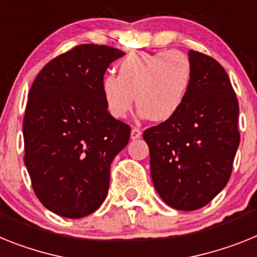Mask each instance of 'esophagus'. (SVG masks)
I'll return each mask as SVG.
<instances>
[{
	"instance_id": "34e87169",
	"label": "esophagus",
	"mask_w": 257,
	"mask_h": 257,
	"mask_svg": "<svg viewBox=\"0 0 257 257\" xmlns=\"http://www.w3.org/2000/svg\"><path fill=\"white\" fill-rule=\"evenodd\" d=\"M141 135H142L141 129L136 128V126H133V128H132V132H131L132 140H137V138L141 137Z\"/></svg>"
}]
</instances>
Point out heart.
I'll list each match as a JSON object with an SVG mask.
<instances>
[{"label":"heart","mask_w":257,"mask_h":257,"mask_svg":"<svg viewBox=\"0 0 257 257\" xmlns=\"http://www.w3.org/2000/svg\"><path fill=\"white\" fill-rule=\"evenodd\" d=\"M191 80V61L182 51H135L120 62L119 76H103L101 89L107 111L116 119L125 117L136 99L142 116L167 121L184 107Z\"/></svg>","instance_id":"obj_1"}]
</instances>
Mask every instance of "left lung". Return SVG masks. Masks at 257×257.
<instances>
[{"mask_svg": "<svg viewBox=\"0 0 257 257\" xmlns=\"http://www.w3.org/2000/svg\"><path fill=\"white\" fill-rule=\"evenodd\" d=\"M190 90L181 111L144 132L151 178L172 208L194 211L226 186L239 146V106L226 71L213 58L190 50Z\"/></svg>", "mask_w": 257, "mask_h": 257, "instance_id": "8db88e82", "label": "left lung"}]
</instances>
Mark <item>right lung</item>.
Segmentation results:
<instances>
[{"label":"right lung","instance_id":"add662e5","mask_svg":"<svg viewBox=\"0 0 257 257\" xmlns=\"http://www.w3.org/2000/svg\"><path fill=\"white\" fill-rule=\"evenodd\" d=\"M119 49L84 44L46 64L31 86L23 120L24 164L40 202L81 218L106 199L110 167L131 126L107 111L101 82Z\"/></svg>","mask_w":257,"mask_h":257}]
</instances>
